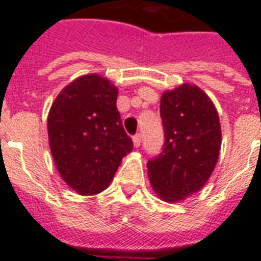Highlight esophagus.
Masks as SVG:
<instances>
[{
	"label": "esophagus",
	"instance_id": "obj_1",
	"mask_svg": "<svg viewBox=\"0 0 261 261\" xmlns=\"http://www.w3.org/2000/svg\"><path fill=\"white\" fill-rule=\"evenodd\" d=\"M141 141H142V135L141 134H135L134 137H133V142H134L135 147L141 146Z\"/></svg>",
	"mask_w": 261,
	"mask_h": 261
}]
</instances>
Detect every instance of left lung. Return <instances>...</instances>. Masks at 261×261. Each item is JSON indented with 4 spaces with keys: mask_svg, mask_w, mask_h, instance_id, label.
<instances>
[{
    "mask_svg": "<svg viewBox=\"0 0 261 261\" xmlns=\"http://www.w3.org/2000/svg\"><path fill=\"white\" fill-rule=\"evenodd\" d=\"M164 146L147 161L149 178L165 202H178L202 188L214 171L221 126L214 104L195 85L184 84L161 97Z\"/></svg>",
    "mask_w": 261,
    "mask_h": 261,
    "instance_id": "obj_1",
    "label": "left lung"
}]
</instances>
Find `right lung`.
I'll use <instances>...</instances> for the list:
<instances>
[{
    "instance_id": "add662e5",
    "label": "right lung",
    "mask_w": 261,
    "mask_h": 261,
    "mask_svg": "<svg viewBox=\"0 0 261 261\" xmlns=\"http://www.w3.org/2000/svg\"><path fill=\"white\" fill-rule=\"evenodd\" d=\"M118 89L97 74L83 75L55 98L48 141L59 174L80 195L108 187L122 159L133 150L116 108Z\"/></svg>"
}]
</instances>
